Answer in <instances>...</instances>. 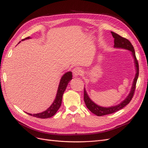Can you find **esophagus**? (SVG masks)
Wrapping results in <instances>:
<instances>
[{
    "instance_id": "esophagus-1",
    "label": "esophagus",
    "mask_w": 148,
    "mask_h": 148,
    "mask_svg": "<svg viewBox=\"0 0 148 148\" xmlns=\"http://www.w3.org/2000/svg\"><path fill=\"white\" fill-rule=\"evenodd\" d=\"M73 75L74 77H77L78 76L80 75L82 73V70L81 69H80L79 68H78V67H77V68H75L73 71Z\"/></svg>"
}]
</instances>
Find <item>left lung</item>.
Returning <instances> with one entry per match:
<instances>
[{
  "instance_id": "1",
  "label": "left lung",
  "mask_w": 148,
  "mask_h": 148,
  "mask_svg": "<svg viewBox=\"0 0 148 148\" xmlns=\"http://www.w3.org/2000/svg\"><path fill=\"white\" fill-rule=\"evenodd\" d=\"M111 34L112 35L113 38H114V47L118 48V49H126V50L130 51L131 52L132 55L134 59V63H135L136 73H135V78H134V79H133V84L131 88V90L130 91L128 95L123 101L121 102L120 104L115 106L106 107H102L96 104L95 102H94L90 99V97H89L86 89H85V88H84V101L85 102V104H86L87 108L90 110L92 113L97 116H102V115H106L114 113L115 112L123 109L125 106H126L128 104H129V102L132 100L133 96L134 95V92H135V88H136V82H137L138 75H139V65H138V63L136 57L135 49H134V47L132 46L131 42H130L127 39L120 36V35L117 34V33H115L114 32H112V31H111Z\"/></svg>"
}]
</instances>
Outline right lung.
<instances>
[{"label": "right lung", "mask_w": 148, "mask_h": 148, "mask_svg": "<svg viewBox=\"0 0 148 148\" xmlns=\"http://www.w3.org/2000/svg\"><path fill=\"white\" fill-rule=\"evenodd\" d=\"M30 38H31L30 37H28L25 39H22L21 41H25V39H29ZM71 79H72V72H71V71H68V72L65 73V74H64L63 76H62L59 84V87H58L57 95H56L55 99L53 101L51 106L49 107L46 110L42 112L41 113H38V114H31L29 113H27V114H29V115L33 116L34 117L40 118V119H47V118H50L52 117L53 115H54L61 106L62 96H63L64 92L65 91L67 85H68L69 83L70 82V80Z\"/></svg>", "instance_id": "obj_1"}]
</instances>
